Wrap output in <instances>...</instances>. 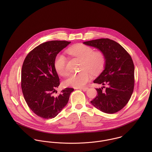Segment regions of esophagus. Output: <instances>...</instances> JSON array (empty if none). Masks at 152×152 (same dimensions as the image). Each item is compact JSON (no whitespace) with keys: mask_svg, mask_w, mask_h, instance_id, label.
<instances>
[{"mask_svg":"<svg viewBox=\"0 0 152 152\" xmlns=\"http://www.w3.org/2000/svg\"><path fill=\"white\" fill-rule=\"evenodd\" d=\"M81 89L83 91H86L87 89H88V87H83V88H81Z\"/></svg>","mask_w":152,"mask_h":152,"instance_id":"1","label":"esophagus"}]
</instances>
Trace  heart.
Listing matches in <instances>:
<instances>
[{
  "instance_id": "obj_1",
  "label": "heart",
  "mask_w": 152,
  "mask_h": 152,
  "mask_svg": "<svg viewBox=\"0 0 152 152\" xmlns=\"http://www.w3.org/2000/svg\"><path fill=\"white\" fill-rule=\"evenodd\" d=\"M67 53L81 60L78 73L71 74L64 81V85L68 87L80 88L84 86L92 77L91 72L96 75L101 73L106 64V56L101 50L94 51L93 48L83 44H78L67 50ZM66 59L61 54L55 58L54 66L56 72L60 75L65 77L68 74L66 68Z\"/></svg>"
}]
</instances>
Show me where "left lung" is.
I'll list each match as a JSON object with an SVG mask.
<instances>
[{
  "label": "left lung",
  "instance_id": "8db88e82",
  "mask_svg": "<svg viewBox=\"0 0 152 152\" xmlns=\"http://www.w3.org/2000/svg\"><path fill=\"white\" fill-rule=\"evenodd\" d=\"M84 44L98 48L106 56L105 69L94 83L108 87L105 91L96 88L98 95L91 102L104 112L116 113L128 104L133 91L134 68L132 57L122 45L109 39Z\"/></svg>",
  "mask_w": 152,
  "mask_h": 152
}]
</instances>
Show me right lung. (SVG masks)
<instances>
[{
  "mask_svg": "<svg viewBox=\"0 0 152 152\" xmlns=\"http://www.w3.org/2000/svg\"><path fill=\"white\" fill-rule=\"evenodd\" d=\"M70 43L64 40L45 42L29 52L24 60L21 87L24 99L30 109L43 119L56 117L74 91L65 88L57 96L53 95L60 84L54 61L57 54Z\"/></svg>",
  "mask_w": 152,
  "mask_h": 152,
  "instance_id": "obj_1",
  "label": "right lung"
}]
</instances>
